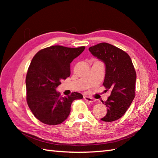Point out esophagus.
<instances>
[{
  "instance_id": "34e87169",
  "label": "esophagus",
  "mask_w": 158,
  "mask_h": 158,
  "mask_svg": "<svg viewBox=\"0 0 158 158\" xmlns=\"http://www.w3.org/2000/svg\"><path fill=\"white\" fill-rule=\"evenodd\" d=\"M84 100L85 101L89 102H90V103H93V102H95L94 99L90 98V97H89V96H84Z\"/></svg>"
}]
</instances>
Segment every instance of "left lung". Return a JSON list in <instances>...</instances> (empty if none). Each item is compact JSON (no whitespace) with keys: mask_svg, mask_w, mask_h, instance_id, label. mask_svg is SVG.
<instances>
[{"mask_svg":"<svg viewBox=\"0 0 158 158\" xmlns=\"http://www.w3.org/2000/svg\"><path fill=\"white\" fill-rule=\"evenodd\" d=\"M90 52L105 63L106 74L103 85L111 95L105 105L107 113L102 121L112 122L125 114L135 97L137 74L127 53L114 45L102 42L89 48Z\"/></svg>","mask_w":158,"mask_h":158,"instance_id":"8db88e82","label":"left lung"}]
</instances>
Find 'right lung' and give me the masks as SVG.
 Returning <instances> with one entry per match:
<instances>
[{
	"label": "right lung",
	"instance_id": "1",
	"mask_svg": "<svg viewBox=\"0 0 158 158\" xmlns=\"http://www.w3.org/2000/svg\"><path fill=\"white\" fill-rule=\"evenodd\" d=\"M85 47L60 45L40 50L34 56L26 77V101L35 117L44 124H60L68 117L73 102L82 99L79 93L61 97L56 89L70 75V63Z\"/></svg>",
	"mask_w": 158,
	"mask_h": 158
}]
</instances>
